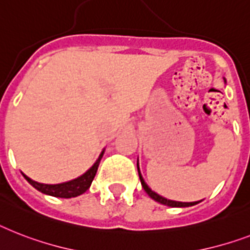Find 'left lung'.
<instances>
[{"label": "left lung", "mask_w": 250, "mask_h": 250, "mask_svg": "<svg viewBox=\"0 0 250 250\" xmlns=\"http://www.w3.org/2000/svg\"><path fill=\"white\" fill-rule=\"evenodd\" d=\"M137 171H139V176H140V181H141V185H143L144 190L146 191V194L150 196L151 199H154L155 202L160 203V204H164V206H168V207H191V206H195V204H198L199 202H192V203H181V202H173V200H168V199L163 198V196L158 195V194H155L154 191H151V188L147 186V185L145 184V181H144L143 176H141V173H140V169H139V164H137Z\"/></svg>", "instance_id": "left-lung-1"}]
</instances>
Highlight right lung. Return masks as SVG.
I'll return each mask as SVG.
<instances>
[{
	"label": "right lung",
	"mask_w": 250,
	"mask_h": 250,
	"mask_svg": "<svg viewBox=\"0 0 250 250\" xmlns=\"http://www.w3.org/2000/svg\"><path fill=\"white\" fill-rule=\"evenodd\" d=\"M104 151L101 153V155L99 157V159L96 160V163L93 164L92 167L88 169L84 174H82L81 177L76 178V180H72L69 182H64V184H58V185H46V184H38V182L30 180L29 177H26L25 174H23L25 180L29 182L34 188H37L38 191L43 192V194H47V195L56 196V198H74V196H78L81 194H83L84 191L88 190V188L91 186V182H92L93 177L97 172V168H99V164H100L101 157H103Z\"/></svg>",
	"instance_id": "right-lung-1"
}]
</instances>
